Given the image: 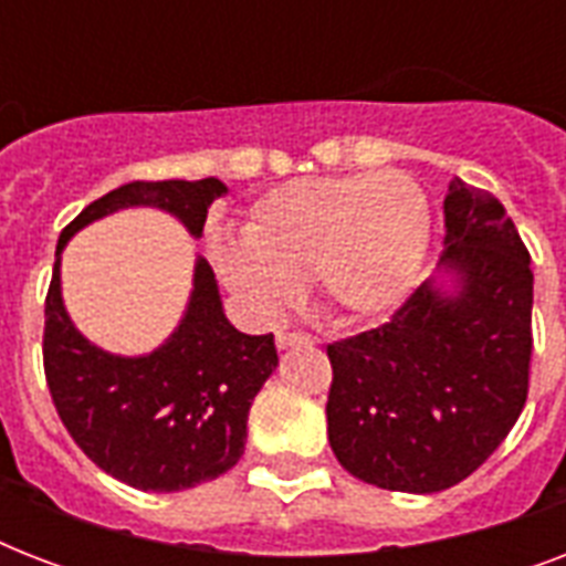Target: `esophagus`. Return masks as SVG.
I'll list each match as a JSON object with an SVG mask.
<instances>
[{
	"label": "esophagus",
	"mask_w": 566,
	"mask_h": 566,
	"mask_svg": "<svg viewBox=\"0 0 566 566\" xmlns=\"http://www.w3.org/2000/svg\"><path fill=\"white\" fill-rule=\"evenodd\" d=\"M302 344H314V337L305 335V332H279V335H275V346H279V349L302 346Z\"/></svg>",
	"instance_id": "esophagus-1"
}]
</instances>
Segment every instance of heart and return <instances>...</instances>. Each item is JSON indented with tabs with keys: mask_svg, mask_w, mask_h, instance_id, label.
I'll return each mask as SVG.
<instances>
[{
	"mask_svg": "<svg viewBox=\"0 0 566 566\" xmlns=\"http://www.w3.org/2000/svg\"><path fill=\"white\" fill-rule=\"evenodd\" d=\"M429 247L426 196L402 172L323 176L270 190L247 238H213L222 282L258 317H279L314 279L328 308L355 319L394 311Z\"/></svg>",
	"mask_w": 566,
	"mask_h": 566,
	"instance_id": "1",
	"label": "heart"
}]
</instances>
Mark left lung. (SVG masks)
<instances>
[{
    "label": "left lung",
    "instance_id": "1",
    "mask_svg": "<svg viewBox=\"0 0 566 566\" xmlns=\"http://www.w3.org/2000/svg\"><path fill=\"white\" fill-rule=\"evenodd\" d=\"M440 282L385 326L328 344V443L344 470L402 493L464 482L517 422L532 361V270L488 190L449 181Z\"/></svg>",
    "mask_w": 566,
    "mask_h": 566
}]
</instances>
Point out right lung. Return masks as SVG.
Here are the masks:
<instances>
[{
	"instance_id": "1",
	"label": "right lung",
	"mask_w": 566,
	"mask_h": 566,
	"mask_svg": "<svg viewBox=\"0 0 566 566\" xmlns=\"http://www.w3.org/2000/svg\"><path fill=\"white\" fill-rule=\"evenodd\" d=\"M220 179L132 181L91 202L57 238L46 293L43 370L55 411L93 464L137 491L172 493L238 464L252 399L273 376V335H243L222 311L220 287L196 258L179 328L155 353L126 358L91 344L61 300V252L75 231L119 208H161L202 238Z\"/></svg>"
}]
</instances>
